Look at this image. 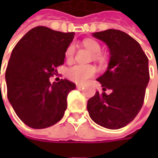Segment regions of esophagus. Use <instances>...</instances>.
I'll use <instances>...</instances> for the list:
<instances>
[{
    "mask_svg": "<svg viewBox=\"0 0 158 158\" xmlns=\"http://www.w3.org/2000/svg\"><path fill=\"white\" fill-rule=\"evenodd\" d=\"M82 87H83V84H82V83H76V88L80 89L82 88Z\"/></svg>",
    "mask_w": 158,
    "mask_h": 158,
    "instance_id": "esophagus-1",
    "label": "esophagus"
}]
</instances>
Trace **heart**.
I'll list each match as a JSON object with an SVG mask.
<instances>
[{
	"mask_svg": "<svg viewBox=\"0 0 158 158\" xmlns=\"http://www.w3.org/2000/svg\"><path fill=\"white\" fill-rule=\"evenodd\" d=\"M83 46H85L89 51L94 53L93 58L95 60H100L98 52H100V45L94 40H86L83 41ZM76 52V46L74 44H70L68 46L65 56L67 60H71ZM96 68L92 65H75L69 68L67 71L68 78L75 82H84L88 80L89 77L93 76L96 74Z\"/></svg>",
	"mask_w": 158,
	"mask_h": 158,
	"instance_id": "b5f03b06",
	"label": "heart"
}]
</instances>
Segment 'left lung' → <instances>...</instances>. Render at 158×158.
<instances>
[{
  "instance_id": "1",
  "label": "left lung",
  "mask_w": 158,
  "mask_h": 158,
  "mask_svg": "<svg viewBox=\"0 0 158 158\" xmlns=\"http://www.w3.org/2000/svg\"><path fill=\"white\" fill-rule=\"evenodd\" d=\"M92 36L103 41L110 51L106 71L97 81L106 95L96 92L87 104L95 123L108 129H118L136 117L143 105L149 81V60L140 44L124 31L109 29Z\"/></svg>"
}]
</instances>
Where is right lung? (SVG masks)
Here are the masks:
<instances>
[{"label":"right lung","mask_w":158,"mask_h":158,"mask_svg":"<svg viewBox=\"0 0 158 158\" xmlns=\"http://www.w3.org/2000/svg\"><path fill=\"white\" fill-rule=\"evenodd\" d=\"M74 36V32L38 26L29 31L11 52L5 74L8 98L16 115L31 128L51 127L63 117L68 94L76 84L67 79L51 83L49 78L64 63Z\"/></svg>","instance_id":"add662e5"}]
</instances>
